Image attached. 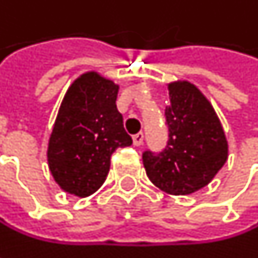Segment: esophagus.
Returning <instances> with one entry per match:
<instances>
[{
  "label": "esophagus",
  "instance_id": "1",
  "mask_svg": "<svg viewBox=\"0 0 258 258\" xmlns=\"http://www.w3.org/2000/svg\"><path fill=\"white\" fill-rule=\"evenodd\" d=\"M133 143H134L136 146H140V145L143 143V133L134 134V136H133Z\"/></svg>",
  "mask_w": 258,
  "mask_h": 258
}]
</instances>
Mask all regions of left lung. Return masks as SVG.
<instances>
[{"label": "left lung", "mask_w": 258, "mask_h": 258, "mask_svg": "<svg viewBox=\"0 0 258 258\" xmlns=\"http://www.w3.org/2000/svg\"><path fill=\"white\" fill-rule=\"evenodd\" d=\"M170 104L166 106L169 140L155 154L145 151L143 166L160 189L185 196L206 186L229 157L223 125L200 89L183 80L169 83Z\"/></svg>", "instance_id": "obj_1"}]
</instances>
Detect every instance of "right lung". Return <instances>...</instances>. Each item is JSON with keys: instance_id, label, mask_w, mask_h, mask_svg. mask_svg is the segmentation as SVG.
Wrapping results in <instances>:
<instances>
[{"instance_id": "right-lung-1", "label": "right lung", "mask_w": 258, "mask_h": 258, "mask_svg": "<svg viewBox=\"0 0 258 258\" xmlns=\"http://www.w3.org/2000/svg\"><path fill=\"white\" fill-rule=\"evenodd\" d=\"M118 89L112 80L89 72L66 92L47 148L50 173L66 192L78 197L95 192L116 148L133 143L116 109Z\"/></svg>"}]
</instances>
